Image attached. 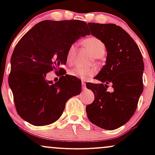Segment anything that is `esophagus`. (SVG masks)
Returning <instances> with one entry per match:
<instances>
[{
  "instance_id": "obj_1",
  "label": "esophagus",
  "mask_w": 155,
  "mask_h": 155,
  "mask_svg": "<svg viewBox=\"0 0 155 155\" xmlns=\"http://www.w3.org/2000/svg\"><path fill=\"white\" fill-rule=\"evenodd\" d=\"M81 85H82V89H83V90L86 89V83H85L84 81H82V82H81Z\"/></svg>"
}]
</instances>
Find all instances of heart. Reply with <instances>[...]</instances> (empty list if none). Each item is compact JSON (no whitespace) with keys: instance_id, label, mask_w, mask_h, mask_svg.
I'll return each mask as SVG.
<instances>
[{"instance_id":"1","label":"heart","mask_w":155,"mask_h":155,"mask_svg":"<svg viewBox=\"0 0 155 155\" xmlns=\"http://www.w3.org/2000/svg\"><path fill=\"white\" fill-rule=\"evenodd\" d=\"M83 44L89 50L92 52L96 58H100L103 57L106 53V47L102 41L95 37H90L85 39ZM78 47L77 44L73 43L68 48L66 52V61L68 63L71 64L75 60L77 54ZM96 74V70L94 68H84L81 67H74L71 69L69 74L74 77L79 78L81 79H87L94 76Z\"/></svg>"}]
</instances>
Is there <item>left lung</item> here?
<instances>
[{"mask_svg":"<svg viewBox=\"0 0 155 155\" xmlns=\"http://www.w3.org/2000/svg\"><path fill=\"white\" fill-rule=\"evenodd\" d=\"M88 25L92 34L105 44L107 57L106 65L95 76L101 84H86L95 95L86 111L92 124L112 130L128 122L136 111L143 88V57L134 40L121 27L94 22ZM109 83L113 93L107 92Z\"/></svg>","mask_w":155,"mask_h":155,"instance_id":"obj_1","label":"left lung"}]
</instances>
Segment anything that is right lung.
Listing matches in <instances>:
<instances>
[{"label": "right lung", "mask_w": 155, "mask_h": 155, "mask_svg": "<svg viewBox=\"0 0 155 155\" xmlns=\"http://www.w3.org/2000/svg\"><path fill=\"white\" fill-rule=\"evenodd\" d=\"M90 34L84 21L44 20L19 41L11 58L8 84L21 118L35 126L51 124L61 117L67 101L79 95L81 81L64 76L60 66L66 63L69 46ZM54 70L61 77L53 84L45 76Z\"/></svg>", "instance_id": "add662e5"}]
</instances>
